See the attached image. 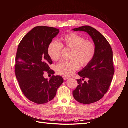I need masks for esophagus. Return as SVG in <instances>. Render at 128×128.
I'll return each mask as SVG.
<instances>
[{
    "mask_svg": "<svg viewBox=\"0 0 128 128\" xmlns=\"http://www.w3.org/2000/svg\"><path fill=\"white\" fill-rule=\"evenodd\" d=\"M63 78L64 80H68V77L63 76Z\"/></svg>",
    "mask_w": 128,
    "mask_h": 128,
    "instance_id": "1",
    "label": "esophagus"
}]
</instances>
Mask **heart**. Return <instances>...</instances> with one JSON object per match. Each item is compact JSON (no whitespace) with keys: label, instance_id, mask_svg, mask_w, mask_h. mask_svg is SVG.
<instances>
[{"label":"heart","instance_id":"obj_1","mask_svg":"<svg viewBox=\"0 0 128 128\" xmlns=\"http://www.w3.org/2000/svg\"><path fill=\"white\" fill-rule=\"evenodd\" d=\"M61 42L52 41L48 48V53L52 60H58L61 57L63 47L72 50L71 58L68 61H62L56 67L57 74L69 76L79 69L80 63L86 66L93 60L96 52V45L90 40H86L83 36L70 32L60 38Z\"/></svg>","mask_w":128,"mask_h":128}]
</instances>
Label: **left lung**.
<instances>
[{
  "instance_id": "1",
  "label": "left lung",
  "mask_w": 128,
  "mask_h": 128,
  "mask_svg": "<svg viewBox=\"0 0 128 128\" xmlns=\"http://www.w3.org/2000/svg\"><path fill=\"white\" fill-rule=\"evenodd\" d=\"M73 30L87 32L96 45L94 57L78 73L83 78L77 80L78 85L73 91L74 97L78 102L84 104L93 103L103 97L112 80L114 72L112 50L106 38L95 28L83 26ZM85 78L89 80L82 83L81 80Z\"/></svg>"
}]
</instances>
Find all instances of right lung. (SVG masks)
Instances as JSON below:
<instances>
[{"label": "right lung", "mask_w": 128, "mask_h": 128, "mask_svg": "<svg viewBox=\"0 0 128 128\" xmlns=\"http://www.w3.org/2000/svg\"><path fill=\"white\" fill-rule=\"evenodd\" d=\"M59 32V29L52 27H35L18 45L16 76L25 96L35 103L45 104L53 100L64 82L60 76L53 75L49 80L43 76L44 72L54 74L48 66L52 60L48 54V48Z\"/></svg>", "instance_id": "add662e5"}]
</instances>
